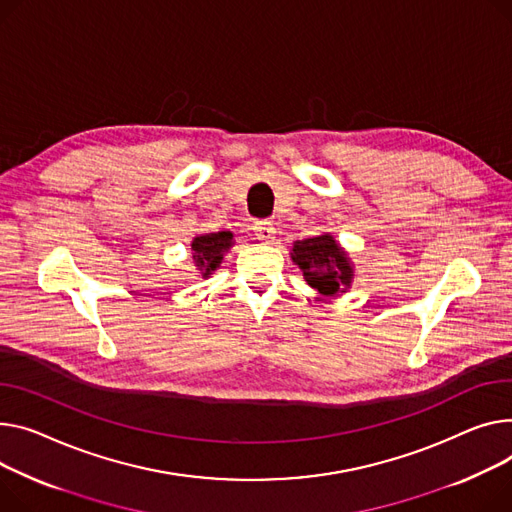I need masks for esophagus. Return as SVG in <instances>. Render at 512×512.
<instances>
[{"label":"esophagus","mask_w":512,"mask_h":512,"mask_svg":"<svg viewBox=\"0 0 512 512\" xmlns=\"http://www.w3.org/2000/svg\"><path fill=\"white\" fill-rule=\"evenodd\" d=\"M253 232H255L257 241L269 243L271 238H274V234H276V228H274V224L267 222V220H259V222H255V226H253Z\"/></svg>","instance_id":"esophagus-1"}]
</instances>
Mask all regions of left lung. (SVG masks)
Wrapping results in <instances>:
<instances>
[{"label": "left lung", "mask_w": 512, "mask_h": 512, "mask_svg": "<svg viewBox=\"0 0 512 512\" xmlns=\"http://www.w3.org/2000/svg\"><path fill=\"white\" fill-rule=\"evenodd\" d=\"M292 261L302 269L306 284L321 294L333 296L344 292L352 282L350 259L329 234L296 241Z\"/></svg>", "instance_id": "8db88e82"}]
</instances>
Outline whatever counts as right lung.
<instances>
[{
	"label": "right lung",
	"instance_id": "1",
	"mask_svg": "<svg viewBox=\"0 0 512 512\" xmlns=\"http://www.w3.org/2000/svg\"><path fill=\"white\" fill-rule=\"evenodd\" d=\"M232 245V232H210V234H199L193 238L191 249H193V261L197 269H201L203 278H208L212 271L220 265L222 255Z\"/></svg>",
	"mask_w": 512,
	"mask_h": 512
}]
</instances>
